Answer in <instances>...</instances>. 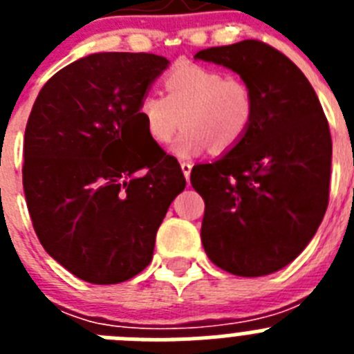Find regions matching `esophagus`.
<instances>
[{"mask_svg": "<svg viewBox=\"0 0 354 354\" xmlns=\"http://www.w3.org/2000/svg\"><path fill=\"white\" fill-rule=\"evenodd\" d=\"M180 168H183V174H184V177H186V180L189 183V175H192L193 165H192V162L184 161V162H180Z\"/></svg>", "mask_w": 354, "mask_h": 354, "instance_id": "esophagus-1", "label": "esophagus"}]
</instances>
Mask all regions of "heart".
I'll return each instance as SVG.
<instances>
[{
  "instance_id": "b5f03b06",
  "label": "heart",
  "mask_w": 354,
  "mask_h": 354,
  "mask_svg": "<svg viewBox=\"0 0 354 354\" xmlns=\"http://www.w3.org/2000/svg\"><path fill=\"white\" fill-rule=\"evenodd\" d=\"M165 97L145 93L136 118L149 138L171 145L177 158H193L212 147L221 154L245 138L255 117V93L246 81L225 77L218 68L179 64L162 77Z\"/></svg>"
}]
</instances>
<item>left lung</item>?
Here are the masks:
<instances>
[{
  "label": "left lung",
  "instance_id": "8db88e82",
  "mask_svg": "<svg viewBox=\"0 0 354 354\" xmlns=\"http://www.w3.org/2000/svg\"><path fill=\"white\" fill-rule=\"evenodd\" d=\"M195 58L237 72L255 93L245 138L192 170V186L205 202L202 245L228 273H274L305 250L326 212L328 120L305 74L261 40L204 49Z\"/></svg>",
  "mask_w": 354,
  "mask_h": 354
}]
</instances>
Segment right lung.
I'll list each match as a JSON object with an SVG mask.
<instances>
[{"instance_id": "1", "label": "right lung", "mask_w": 354, "mask_h": 354, "mask_svg": "<svg viewBox=\"0 0 354 354\" xmlns=\"http://www.w3.org/2000/svg\"><path fill=\"white\" fill-rule=\"evenodd\" d=\"M168 64L149 53L84 56L44 84L28 118L31 223L44 250L84 282L120 283L145 270L159 225L186 187L177 159L136 118ZM138 139L149 145L134 153Z\"/></svg>"}]
</instances>
